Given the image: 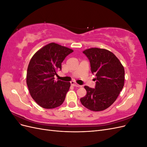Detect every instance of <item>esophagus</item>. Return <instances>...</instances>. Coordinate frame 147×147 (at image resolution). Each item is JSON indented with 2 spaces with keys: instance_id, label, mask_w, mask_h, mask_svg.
<instances>
[{
  "instance_id": "obj_1",
  "label": "esophagus",
  "mask_w": 147,
  "mask_h": 147,
  "mask_svg": "<svg viewBox=\"0 0 147 147\" xmlns=\"http://www.w3.org/2000/svg\"><path fill=\"white\" fill-rule=\"evenodd\" d=\"M71 83V85H72L73 86H75V87H82V86L81 85H79V84H76L75 83V82H72L70 83Z\"/></svg>"
}]
</instances>
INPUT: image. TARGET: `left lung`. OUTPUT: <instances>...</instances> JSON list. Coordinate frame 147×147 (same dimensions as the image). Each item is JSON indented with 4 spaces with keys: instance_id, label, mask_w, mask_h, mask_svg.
<instances>
[{
    "instance_id": "obj_1",
    "label": "left lung",
    "mask_w": 147,
    "mask_h": 147,
    "mask_svg": "<svg viewBox=\"0 0 147 147\" xmlns=\"http://www.w3.org/2000/svg\"><path fill=\"white\" fill-rule=\"evenodd\" d=\"M83 53L90 61L96 82L94 88L84 86L87 94L80 102L92 111L105 110L116 100L124 86V67L113 53L105 49L92 48Z\"/></svg>"
}]
</instances>
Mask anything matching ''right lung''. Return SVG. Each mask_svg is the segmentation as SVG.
Instances as JSON below:
<instances>
[{
    "mask_svg": "<svg viewBox=\"0 0 147 147\" xmlns=\"http://www.w3.org/2000/svg\"><path fill=\"white\" fill-rule=\"evenodd\" d=\"M74 51L51 43L35 53L28 67L26 83L31 97L44 109H54L63 103L70 82L55 80L65 57Z\"/></svg>",
    "mask_w": 147,
    "mask_h": 147,
    "instance_id": "1",
    "label": "right lung"
}]
</instances>
